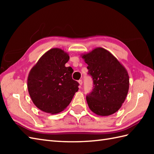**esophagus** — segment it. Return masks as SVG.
<instances>
[{"label": "esophagus", "instance_id": "34e87169", "mask_svg": "<svg viewBox=\"0 0 154 154\" xmlns=\"http://www.w3.org/2000/svg\"><path fill=\"white\" fill-rule=\"evenodd\" d=\"M78 83H79V87H81V85H82V84H83V81H82V80H79V81H78Z\"/></svg>", "mask_w": 154, "mask_h": 154}]
</instances>
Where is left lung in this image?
I'll use <instances>...</instances> for the list:
<instances>
[{
    "instance_id": "obj_1",
    "label": "left lung",
    "mask_w": 154,
    "mask_h": 154,
    "mask_svg": "<svg viewBox=\"0 0 154 154\" xmlns=\"http://www.w3.org/2000/svg\"><path fill=\"white\" fill-rule=\"evenodd\" d=\"M93 80L92 92L86 97L89 109L99 116H109L122 106L129 89V75L122 64L103 48L81 55Z\"/></svg>"
}]
</instances>
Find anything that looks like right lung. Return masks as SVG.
<instances>
[{
    "mask_svg": "<svg viewBox=\"0 0 154 154\" xmlns=\"http://www.w3.org/2000/svg\"><path fill=\"white\" fill-rule=\"evenodd\" d=\"M69 60L67 52L52 48L31 69L27 80L28 93L42 111L51 114L61 112L78 91L79 83L71 77L73 69L65 65Z\"/></svg>",
    "mask_w": 154,
    "mask_h": 154,
    "instance_id": "1",
    "label": "right lung"
}]
</instances>
